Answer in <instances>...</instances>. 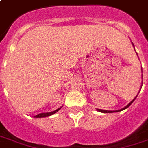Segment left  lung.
Wrapping results in <instances>:
<instances>
[{
  "mask_svg": "<svg viewBox=\"0 0 148 148\" xmlns=\"http://www.w3.org/2000/svg\"><path fill=\"white\" fill-rule=\"evenodd\" d=\"M132 45H133V46H134V44H133V42H132ZM137 55H138V53H137ZM142 72H143V70H142ZM142 77H143V76H142ZM142 86H143V83H142ZM141 88H142V87H141ZM140 90H141V89H140ZM138 93H139V92H138ZM138 95H136V97H135V98H134V99L132 100V101L130 102V103L127 104V105H126V106H125V108H121V109H119V110H116V111H108V110H103V109H97V111H98V112H103V113H112V112H121V111H123V110H125V109L128 108H129V107H130V105L133 103V102H134V101L135 100V99L137 98Z\"/></svg>",
  "mask_w": 148,
  "mask_h": 148,
  "instance_id": "obj_1",
  "label": "left lung"
}]
</instances>
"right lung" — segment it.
<instances>
[{"label":"right lung","instance_id":"obj_1","mask_svg":"<svg viewBox=\"0 0 148 148\" xmlns=\"http://www.w3.org/2000/svg\"><path fill=\"white\" fill-rule=\"evenodd\" d=\"M62 108V107H60V108H58V109H56V110H54L53 112H44V113H40L38 115H36V116H35V117L36 118H42V117H47V116H52L53 114H55L56 112H58V111L60 110V109Z\"/></svg>","mask_w":148,"mask_h":148}]
</instances>
